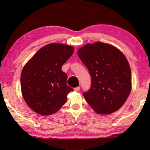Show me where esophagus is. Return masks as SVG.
Here are the masks:
<instances>
[{
    "instance_id": "obj_1",
    "label": "esophagus",
    "mask_w": 150,
    "mask_h": 150,
    "mask_svg": "<svg viewBox=\"0 0 150 150\" xmlns=\"http://www.w3.org/2000/svg\"><path fill=\"white\" fill-rule=\"evenodd\" d=\"M79 90H80V87H77L74 88V91H76V92H78V91H79Z\"/></svg>"
}]
</instances>
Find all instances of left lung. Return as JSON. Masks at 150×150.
<instances>
[{"label": "left lung", "instance_id": "left-lung-1", "mask_svg": "<svg viewBox=\"0 0 150 150\" xmlns=\"http://www.w3.org/2000/svg\"><path fill=\"white\" fill-rule=\"evenodd\" d=\"M77 54L91 77L83 93L96 112L108 115L120 108L131 91L132 74L126 57L117 48L103 42L88 44Z\"/></svg>", "mask_w": 150, "mask_h": 150}]
</instances>
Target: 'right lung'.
<instances>
[{"instance_id": "1", "label": "right lung", "mask_w": 150, "mask_h": 150, "mask_svg": "<svg viewBox=\"0 0 150 150\" xmlns=\"http://www.w3.org/2000/svg\"><path fill=\"white\" fill-rule=\"evenodd\" d=\"M74 48L50 44L35 53L22 69L20 77L22 96L29 107L42 115H50L67 102L73 89L67 85V75L62 70Z\"/></svg>"}]
</instances>
